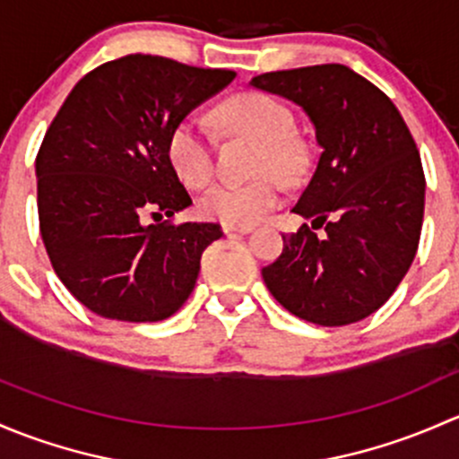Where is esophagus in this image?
<instances>
[{
	"mask_svg": "<svg viewBox=\"0 0 459 459\" xmlns=\"http://www.w3.org/2000/svg\"><path fill=\"white\" fill-rule=\"evenodd\" d=\"M225 234H247L252 231V228H238V225H223Z\"/></svg>",
	"mask_w": 459,
	"mask_h": 459,
	"instance_id": "1",
	"label": "esophagus"
}]
</instances>
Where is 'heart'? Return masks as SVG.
<instances>
[{
  "instance_id": "b5f03b06",
  "label": "heart",
  "mask_w": 459,
  "mask_h": 459,
  "mask_svg": "<svg viewBox=\"0 0 459 459\" xmlns=\"http://www.w3.org/2000/svg\"><path fill=\"white\" fill-rule=\"evenodd\" d=\"M216 119L234 134L256 141L254 174L249 183H219L198 201L205 219L223 225L249 228L281 203L282 183H299L309 165V152L294 132L296 121L290 108L263 92H243L216 108ZM165 152L177 177L192 187H203L214 174L210 136L195 119L172 126Z\"/></svg>"
}]
</instances>
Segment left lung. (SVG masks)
<instances>
[{
    "label": "left lung",
    "instance_id": "8db88e82",
    "mask_svg": "<svg viewBox=\"0 0 459 459\" xmlns=\"http://www.w3.org/2000/svg\"><path fill=\"white\" fill-rule=\"evenodd\" d=\"M249 86L300 106L323 148L291 210L311 228L282 234L264 285L307 323H358L391 299L418 252L427 183L413 136L394 101L342 64L264 73Z\"/></svg>",
    "mask_w": 459,
    "mask_h": 459
}]
</instances>
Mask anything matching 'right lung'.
<instances>
[{"instance_id": "1", "label": "right lung", "mask_w": 459, "mask_h": 459, "mask_svg": "<svg viewBox=\"0 0 459 459\" xmlns=\"http://www.w3.org/2000/svg\"><path fill=\"white\" fill-rule=\"evenodd\" d=\"M236 73L127 55L88 73L59 108L35 160L46 252L97 316L159 323L190 299L219 223H169L192 205L165 152L174 124ZM148 213L169 221L145 226Z\"/></svg>"}]
</instances>
